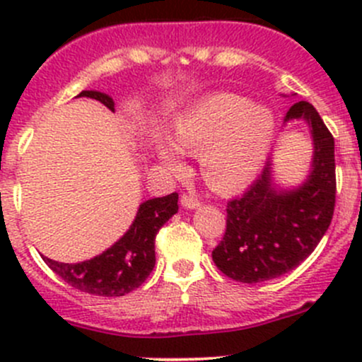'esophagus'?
Returning <instances> with one entry per match:
<instances>
[{"label":"esophagus","mask_w":362,"mask_h":362,"mask_svg":"<svg viewBox=\"0 0 362 362\" xmlns=\"http://www.w3.org/2000/svg\"><path fill=\"white\" fill-rule=\"evenodd\" d=\"M180 203H182V206H185V208H198L199 204H202L198 198H194V196H191V194H182Z\"/></svg>","instance_id":"34e87169"}]
</instances>
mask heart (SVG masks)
I'll return each mask as SVG.
<instances>
[{
  "label": "heart",
  "instance_id": "1",
  "mask_svg": "<svg viewBox=\"0 0 362 362\" xmlns=\"http://www.w3.org/2000/svg\"><path fill=\"white\" fill-rule=\"evenodd\" d=\"M275 134V115L236 94H214L182 113L173 144H159L158 156L180 170L182 152L198 154L199 171L215 191H233L250 180L266 159Z\"/></svg>",
  "mask_w": 362,
  "mask_h": 362
}]
</instances>
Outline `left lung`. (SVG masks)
<instances>
[{
  "instance_id": "left-lung-1",
  "label": "left lung",
  "mask_w": 362,
  "mask_h": 362,
  "mask_svg": "<svg viewBox=\"0 0 362 362\" xmlns=\"http://www.w3.org/2000/svg\"><path fill=\"white\" fill-rule=\"evenodd\" d=\"M305 119L313 138L308 180L294 191L276 192L269 160L240 198L228 202L226 233L211 252L229 279L257 284L298 268L326 235L337 203L334 138L308 101H298L286 120Z\"/></svg>"
}]
</instances>
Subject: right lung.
<instances>
[{"label":"right lung","instance_id":"obj_1","mask_svg":"<svg viewBox=\"0 0 362 362\" xmlns=\"http://www.w3.org/2000/svg\"><path fill=\"white\" fill-rule=\"evenodd\" d=\"M78 96L93 98L113 110V100L98 90H82ZM178 211V194L148 199L138 208L129 231L110 249L89 261L68 264L43 257L56 275L82 293L94 296H124L138 289L156 264V235Z\"/></svg>","mask_w":362,"mask_h":362}]
</instances>
